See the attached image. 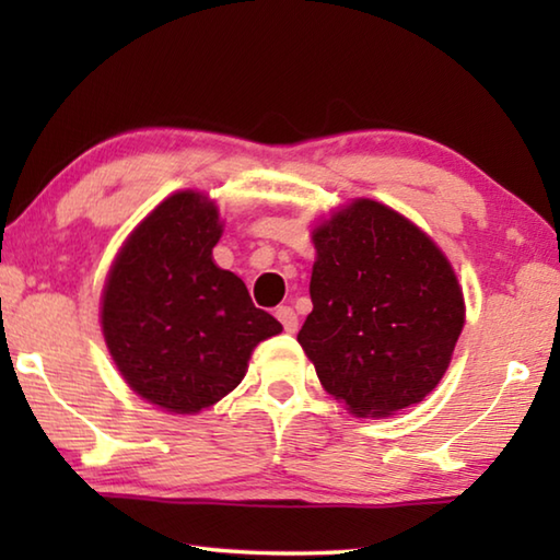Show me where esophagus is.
<instances>
[{"instance_id":"34e87169","label":"esophagus","mask_w":560,"mask_h":560,"mask_svg":"<svg viewBox=\"0 0 560 560\" xmlns=\"http://www.w3.org/2000/svg\"><path fill=\"white\" fill-rule=\"evenodd\" d=\"M277 318L281 320V326H283V330H287V334H296L299 316H296V311H293L291 306H279L277 308Z\"/></svg>"}]
</instances>
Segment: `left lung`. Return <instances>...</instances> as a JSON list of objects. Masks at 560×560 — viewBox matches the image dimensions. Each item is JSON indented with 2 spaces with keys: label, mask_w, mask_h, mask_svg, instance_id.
Returning a JSON list of instances; mask_svg holds the SVG:
<instances>
[{
  "label": "left lung",
  "mask_w": 560,
  "mask_h": 560,
  "mask_svg": "<svg viewBox=\"0 0 560 560\" xmlns=\"http://www.w3.org/2000/svg\"><path fill=\"white\" fill-rule=\"evenodd\" d=\"M311 240L314 311L299 343L320 385L358 417L424 400L464 328L462 287L440 246L375 200H353Z\"/></svg>",
  "instance_id": "1"
}]
</instances>
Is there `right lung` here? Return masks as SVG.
Returning a JSON list of instances; mask_svg holds the SVG:
<instances>
[{
  "mask_svg": "<svg viewBox=\"0 0 560 560\" xmlns=\"http://www.w3.org/2000/svg\"><path fill=\"white\" fill-rule=\"evenodd\" d=\"M220 210L195 189L170 195L122 244L103 289V338L122 381L150 405L195 415L246 375L281 324L212 259Z\"/></svg>",
  "mask_w": 560,
  "mask_h": 560,
  "instance_id": "obj_1",
  "label": "right lung"
}]
</instances>
